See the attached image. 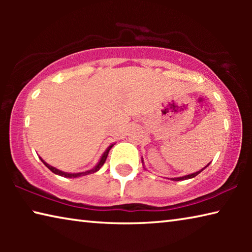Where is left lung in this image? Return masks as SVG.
<instances>
[{"instance_id":"8db88e82","label":"left lung","mask_w":252,"mask_h":252,"mask_svg":"<svg viewBox=\"0 0 252 252\" xmlns=\"http://www.w3.org/2000/svg\"><path fill=\"white\" fill-rule=\"evenodd\" d=\"M142 162H143V160H142ZM210 164V163H208L206 167H204L203 169H201V170H199V171H197V172H193V173H191V174H187V176H183V177H179V178H171V180H173V181H182V180H188V179H192V178H194L195 176H198V174L201 172V171H203L204 169H206L208 165Z\"/></svg>"}]
</instances>
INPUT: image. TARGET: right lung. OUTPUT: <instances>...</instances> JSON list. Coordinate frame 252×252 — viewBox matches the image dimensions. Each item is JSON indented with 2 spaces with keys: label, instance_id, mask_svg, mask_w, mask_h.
Wrapping results in <instances>:
<instances>
[{
  "label": "right lung",
  "instance_id": "1",
  "mask_svg": "<svg viewBox=\"0 0 252 252\" xmlns=\"http://www.w3.org/2000/svg\"><path fill=\"white\" fill-rule=\"evenodd\" d=\"M114 146V144H111V146H109L108 147V149H106V150L104 151V153L103 155H102V157H101V159H100V161L97 162L96 163V165L94 168H92V169H90V170H88V171H84V172H78V173H69V172H64V171H61V170H59V169H57V168H54V167H52V165H50L49 163H46V162L42 159V158L40 157V159H41V161L43 162V163L45 164V167L48 168V169H50L51 171H52L53 173H55V174H58V176H61V177H64V178H79V177H83V176H88V174H92V173H94V172H96V171H99V170L101 169V167L102 165L104 164V162H105V160H106V157H108V155H109V151H110V149L112 148Z\"/></svg>",
  "mask_w": 252,
  "mask_h": 252
}]
</instances>
